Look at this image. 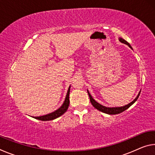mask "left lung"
I'll list each match as a JSON object with an SVG mask.
<instances>
[{
    "label": "left lung",
    "instance_id": "left-lung-1",
    "mask_svg": "<svg viewBox=\"0 0 155 155\" xmlns=\"http://www.w3.org/2000/svg\"><path fill=\"white\" fill-rule=\"evenodd\" d=\"M119 40L121 41V42L124 43L125 44H127V45L130 47V48H132V47L130 46V45L129 44V43H128L127 41L124 40V39L122 38H119ZM140 92L141 91H140V93L138 94L137 96L136 97L135 99L134 100V101L131 102L130 103L127 104V105H125L124 107H104V106H103L101 105V104H99L97 103L96 101H94V99L91 97V96L90 95V92H89L88 90H87V93H88V95L89 96H90V102L91 103L92 105L95 107V108L96 109L99 110V111H101L102 112L104 113V114H109V115H115V114H120V113H122L123 111H124L125 110H127L128 108H129V107L132 105V104L135 103V102L137 101V98H139V96H140Z\"/></svg>",
    "mask_w": 155,
    "mask_h": 155
}]
</instances>
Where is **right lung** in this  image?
Masks as SVG:
<instances>
[{
	"instance_id": "obj_1",
	"label": "right lung",
	"mask_w": 155,
	"mask_h": 155,
	"mask_svg": "<svg viewBox=\"0 0 155 155\" xmlns=\"http://www.w3.org/2000/svg\"><path fill=\"white\" fill-rule=\"evenodd\" d=\"M70 90V86L69 87V88H68L67 95H66V97H65L64 103L59 109L56 110L55 111L51 113V114L42 115V116H40V117H35V118L41 120V121H47V120L48 121V120H52L54 119L57 118V117H59V116H61V115L64 114L65 112H66L67 109L68 108V106H69V104H70V100H69Z\"/></svg>"
}]
</instances>
